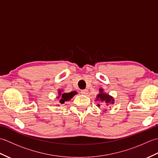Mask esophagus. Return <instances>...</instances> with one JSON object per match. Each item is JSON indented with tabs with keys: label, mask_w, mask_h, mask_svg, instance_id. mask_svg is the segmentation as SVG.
Masks as SVG:
<instances>
[{
	"label": "esophagus",
	"mask_w": 158,
	"mask_h": 158,
	"mask_svg": "<svg viewBox=\"0 0 158 158\" xmlns=\"http://www.w3.org/2000/svg\"><path fill=\"white\" fill-rule=\"evenodd\" d=\"M81 94H83V95H86L88 93V89H83L81 91Z\"/></svg>",
	"instance_id": "esophagus-1"
}]
</instances>
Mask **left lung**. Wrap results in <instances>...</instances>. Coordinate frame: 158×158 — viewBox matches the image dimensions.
<instances>
[{"label":"left lung","mask_w":158,"mask_h":158,"mask_svg":"<svg viewBox=\"0 0 158 158\" xmlns=\"http://www.w3.org/2000/svg\"><path fill=\"white\" fill-rule=\"evenodd\" d=\"M103 90L102 89H100V93L99 94H98V96H97V100H98L99 101L100 100V101L102 102H104L105 101L106 103H114V100L113 98H112L111 96H110L109 94H105L103 93ZM109 105V104H108ZM98 106H100V105H98Z\"/></svg>","instance_id":"1"}]
</instances>
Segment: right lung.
<instances>
[{"mask_svg": "<svg viewBox=\"0 0 158 158\" xmlns=\"http://www.w3.org/2000/svg\"><path fill=\"white\" fill-rule=\"evenodd\" d=\"M59 92V96L58 98H60V102L61 104L64 103L65 101H68L70 99H71L73 98V96H75L77 92H71L70 93H64V94H61V91L59 90L58 91Z\"/></svg>", "mask_w": 158, "mask_h": 158, "instance_id": "1", "label": "right lung"}]
</instances>
